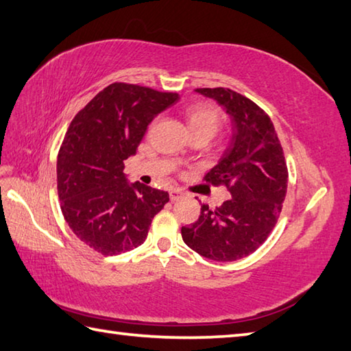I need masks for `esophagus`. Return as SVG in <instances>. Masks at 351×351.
<instances>
[{"label":"esophagus","mask_w":351,"mask_h":351,"mask_svg":"<svg viewBox=\"0 0 351 351\" xmlns=\"http://www.w3.org/2000/svg\"><path fill=\"white\" fill-rule=\"evenodd\" d=\"M169 195H170V200H180L184 196V193L181 190L175 189V190H171Z\"/></svg>","instance_id":"1"}]
</instances>
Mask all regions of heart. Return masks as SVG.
Instances as JSON below:
<instances>
[{
	"label": "heart",
	"instance_id": "obj_1",
	"mask_svg": "<svg viewBox=\"0 0 351 351\" xmlns=\"http://www.w3.org/2000/svg\"><path fill=\"white\" fill-rule=\"evenodd\" d=\"M184 119L191 136L206 134V136L213 137L221 128L225 116H223V111L217 106L197 102L191 104L184 110Z\"/></svg>",
	"mask_w": 351,
	"mask_h": 351
}]
</instances>
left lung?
Segmentation results:
<instances>
[{
  "label": "left lung",
  "mask_w": 351,
  "mask_h": 351,
  "mask_svg": "<svg viewBox=\"0 0 351 351\" xmlns=\"http://www.w3.org/2000/svg\"><path fill=\"white\" fill-rule=\"evenodd\" d=\"M232 121V137L206 182L226 185L230 197L182 226L184 243L204 258L229 263L249 256L270 235L287 195L288 171L278 134L264 110L230 88H196Z\"/></svg>",
  "instance_id": "obj_1"
}]
</instances>
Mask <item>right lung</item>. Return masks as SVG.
I'll list each match as a JSON object with an SVG mask.
<instances>
[{
    "label": "right lung",
    "instance_id": "add662e5",
    "mask_svg": "<svg viewBox=\"0 0 351 351\" xmlns=\"http://www.w3.org/2000/svg\"><path fill=\"white\" fill-rule=\"evenodd\" d=\"M178 93L114 83L73 117L57 156L62 213L81 241L102 255L143 244L169 193L131 184L123 161L136 155L149 123Z\"/></svg>",
    "mask_w": 351,
    "mask_h": 351
}]
</instances>
